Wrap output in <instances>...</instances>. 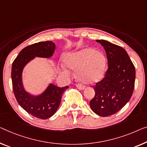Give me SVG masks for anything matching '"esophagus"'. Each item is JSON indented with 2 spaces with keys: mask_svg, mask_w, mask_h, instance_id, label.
<instances>
[{
  "mask_svg": "<svg viewBox=\"0 0 147 147\" xmlns=\"http://www.w3.org/2000/svg\"><path fill=\"white\" fill-rule=\"evenodd\" d=\"M76 88L78 90H83L85 89V87L84 86H82L81 84H76Z\"/></svg>",
  "mask_w": 147,
  "mask_h": 147,
  "instance_id": "obj_1",
  "label": "esophagus"
}]
</instances>
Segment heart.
<instances>
[{
    "mask_svg": "<svg viewBox=\"0 0 147 147\" xmlns=\"http://www.w3.org/2000/svg\"><path fill=\"white\" fill-rule=\"evenodd\" d=\"M61 73L68 75L69 70L75 71V77L85 84H93L101 81L106 74L107 60L102 53L93 48H82L72 51L64 57Z\"/></svg>",
    "mask_w": 147,
    "mask_h": 147,
    "instance_id": "obj_1",
    "label": "heart"
}]
</instances>
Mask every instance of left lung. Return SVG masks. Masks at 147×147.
<instances>
[{
  "label": "left lung",
  "instance_id": "obj_1",
  "mask_svg": "<svg viewBox=\"0 0 147 147\" xmlns=\"http://www.w3.org/2000/svg\"><path fill=\"white\" fill-rule=\"evenodd\" d=\"M96 41L106 51L108 69L104 78L93 87L95 96L90 106L96 114L108 117L129 101L135 86V69L123 48L104 39Z\"/></svg>",
  "mask_w": 147,
  "mask_h": 147
}]
</instances>
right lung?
<instances>
[{
    "label": "right lung",
    "mask_w": 147,
    "mask_h": 147,
    "mask_svg": "<svg viewBox=\"0 0 147 147\" xmlns=\"http://www.w3.org/2000/svg\"><path fill=\"white\" fill-rule=\"evenodd\" d=\"M55 48V44L50 41L34 43L24 48L12 63L11 78L17 102L28 113L39 119H48L55 114L59 107L63 92L69 86L60 88L49 83L42 92L32 94L25 89L23 71L36 57L51 58Z\"/></svg>",
    "instance_id": "obj_1"
}]
</instances>
